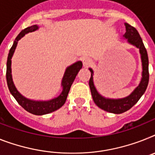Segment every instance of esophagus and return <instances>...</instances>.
<instances>
[{
    "instance_id": "esophagus-1",
    "label": "esophagus",
    "mask_w": 155,
    "mask_h": 155,
    "mask_svg": "<svg viewBox=\"0 0 155 155\" xmlns=\"http://www.w3.org/2000/svg\"><path fill=\"white\" fill-rule=\"evenodd\" d=\"M82 61H83V64L85 68H89L92 64V61L88 58H83Z\"/></svg>"
}]
</instances>
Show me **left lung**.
Here are the masks:
<instances>
[{"label": "left lung", "instance_id": "8db88e82", "mask_svg": "<svg viewBox=\"0 0 155 155\" xmlns=\"http://www.w3.org/2000/svg\"><path fill=\"white\" fill-rule=\"evenodd\" d=\"M124 25H125L126 28V32L124 35V38L128 39V43L132 44V45L140 49L143 71H142L141 81H140L139 86L131 93V94L125 97L118 98V99L106 98L101 95L97 91L94 84V71L91 68H89L90 71L91 73V76L89 80V86L94 102L102 110L116 114H122V113H124L127 110H130L143 94L147 87L148 82H149V70H148L149 61H148L147 52L144 46L143 40L140 37L139 32L135 27L129 25L127 23H124Z\"/></svg>", "mask_w": 155, "mask_h": 155}]
</instances>
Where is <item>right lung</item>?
Here are the masks:
<instances>
[{"label": "right lung", "mask_w": 155, "mask_h": 155, "mask_svg": "<svg viewBox=\"0 0 155 155\" xmlns=\"http://www.w3.org/2000/svg\"><path fill=\"white\" fill-rule=\"evenodd\" d=\"M38 29V25H33L31 26V27H28L24 30H23L18 35L17 37L15 38L13 45L9 50L8 56L6 80H7L8 87V89L11 94L15 97V100L17 101L18 103L24 110L31 113V114H35V115H44V114H50L52 112L56 111L65 103L67 96L68 94L71 84L75 80V76L77 75L79 71L82 68L83 64H82L81 61H77L74 63L73 64L68 66L66 68L61 82V87H63V90H62V92L58 97L53 98L51 100H49V101H34V100L28 99L27 97H23L21 94L18 91L17 89L15 88L13 81H12L11 60L12 56H13L15 48H16V45H17L18 41L25 35L26 34L29 33V32H33V31H36Z\"/></svg>", "instance_id": "add662e5"}]
</instances>
